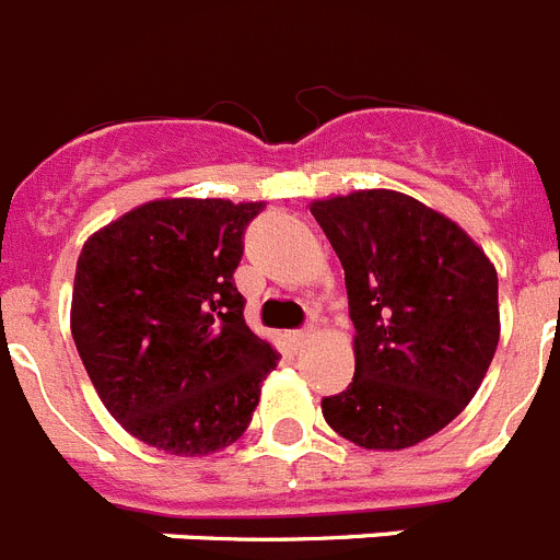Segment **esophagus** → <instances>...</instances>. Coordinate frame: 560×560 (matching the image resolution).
Segmentation results:
<instances>
[{"mask_svg": "<svg viewBox=\"0 0 560 560\" xmlns=\"http://www.w3.org/2000/svg\"><path fill=\"white\" fill-rule=\"evenodd\" d=\"M311 336H314V325H308V328H300V330H291L289 339H291V345H294V348H303Z\"/></svg>", "mask_w": 560, "mask_h": 560, "instance_id": "obj_1", "label": "esophagus"}]
</instances>
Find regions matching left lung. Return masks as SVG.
<instances>
[{
	"instance_id": "left-lung-1",
	"label": "left lung",
	"mask_w": 560,
	"mask_h": 560,
	"mask_svg": "<svg viewBox=\"0 0 560 560\" xmlns=\"http://www.w3.org/2000/svg\"><path fill=\"white\" fill-rule=\"evenodd\" d=\"M339 255L355 339L328 427L364 448H409L474 398L499 345V280L452 219L395 190L314 201Z\"/></svg>"
}]
</instances>
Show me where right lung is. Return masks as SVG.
Masks as SVG:
<instances>
[{
	"mask_svg": "<svg viewBox=\"0 0 560 560\" xmlns=\"http://www.w3.org/2000/svg\"><path fill=\"white\" fill-rule=\"evenodd\" d=\"M264 207L148 201L83 244L72 339L103 407L160 452L205 457L235 443L277 368L232 277Z\"/></svg>",
	"mask_w": 560,
	"mask_h": 560,
	"instance_id": "add662e5",
	"label": "right lung"
}]
</instances>
